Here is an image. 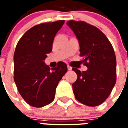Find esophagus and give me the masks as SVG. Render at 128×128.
<instances>
[{
  "instance_id": "obj_1",
  "label": "esophagus",
  "mask_w": 128,
  "mask_h": 128,
  "mask_svg": "<svg viewBox=\"0 0 128 128\" xmlns=\"http://www.w3.org/2000/svg\"><path fill=\"white\" fill-rule=\"evenodd\" d=\"M72 67H71V66H68V70H72Z\"/></svg>"
}]
</instances>
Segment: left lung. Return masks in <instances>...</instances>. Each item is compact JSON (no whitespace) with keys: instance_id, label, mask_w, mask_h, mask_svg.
<instances>
[{"instance_id":"obj_1","label":"left lung","mask_w":128,"mask_h":128,"mask_svg":"<svg viewBox=\"0 0 128 128\" xmlns=\"http://www.w3.org/2000/svg\"><path fill=\"white\" fill-rule=\"evenodd\" d=\"M78 40L80 55L86 71L72 68L77 80L72 84L76 99L84 105L97 106L111 93L116 82V58L111 43L100 30L84 21H68Z\"/></svg>"}]
</instances>
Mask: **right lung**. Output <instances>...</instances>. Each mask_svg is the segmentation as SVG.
<instances>
[{"label": "right lung", "mask_w": 128, "mask_h": 128, "mask_svg": "<svg viewBox=\"0 0 128 128\" xmlns=\"http://www.w3.org/2000/svg\"><path fill=\"white\" fill-rule=\"evenodd\" d=\"M64 23L58 20L36 25L24 33L16 45L14 80L21 96L31 106L41 108L51 103L58 82L68 70L63 62L52 68L44 63Z\"/></svg>", "instance_id": "right-lung-1"}]
</instances>
